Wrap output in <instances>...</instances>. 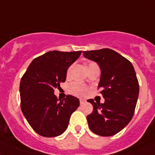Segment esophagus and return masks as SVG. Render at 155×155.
<instances>
[{"mask_svg":"<svg viewBox=\"0 0 155 155\" xmlns=\"http://www.w3.org/2000/svg\"><path fill=\"white\" fill-rule=\"evenodd\" d=\"M85 103V101L84 99H80V104L81 105V104H83Z\"/></svg>","mask_w":155,"mask_h":155,"instance_id":"obj_1","label":"esophagus"}]
</instances>
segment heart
<instances>
[{"mask_svg":"<svg viewBox=\"0 0 155 155\" xmlns=\"http://www.w3.org/2000/svg\"><path fill=\"white\" fill-rule=\"evenodd\" d=\"M73 66H70V68L67 70V76L70 74L71 73V70H72ZM87 90V88L85 85H83L81 83L77 82L73 84L71 86H70V92L74 94V95L76 96H82L85 93Z\"/></svg>","mask_w":155,"mask_h":155,"instance_id":"heart-1","label":"heart"}]
</instances>
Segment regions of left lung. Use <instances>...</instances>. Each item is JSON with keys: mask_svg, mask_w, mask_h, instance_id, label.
Here are the masks:
<instances>
[{"mask_svg": "<svg viewBox=\"0 0 155 155\" xmlns=\"http://www.w3.org/2000/svg\"><path fill=\"white\" fill-rule=\"evenodd\" d=\"M83 54L99 65L98 88L104 98V104L88 100L93 106V112L87 116L89 129L101 136H112L124 128L134 115L139 92L135 69L130 61L108 48Z\"/></svg>", "mask_w": 155, "mask_h": 155, "instance_id": "8db88e82", "label": "left lung"}]
</instances>
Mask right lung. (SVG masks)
Segmentation results:
<instances>
[{"mask_svg":"<svg viewBox=\"0 0 155 155\" xmlns=\"http://www.w3.org/2000/svg\"><path fill=\"white\" fill-rule=\"evenodd\" d=\"M81 51L47 52L31 62L20 85V107L30 126L44 137H55L66 131L72 113L79 107L77 97L58 99L54 89L65 82L67 70Z\"/></svg>","mask_w":155,"mask_h":155,"instance_id":"obj_1","label":"right lung"}]
</instances>
